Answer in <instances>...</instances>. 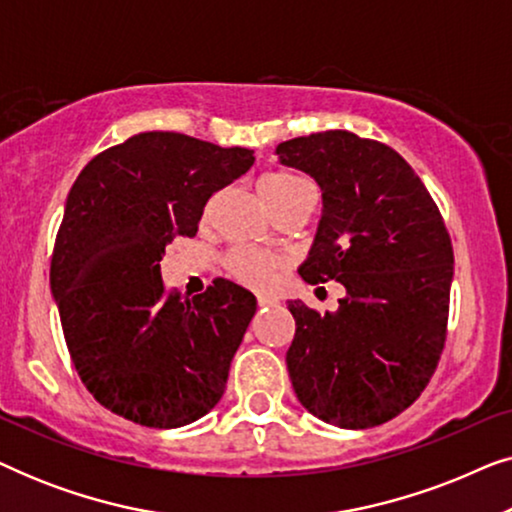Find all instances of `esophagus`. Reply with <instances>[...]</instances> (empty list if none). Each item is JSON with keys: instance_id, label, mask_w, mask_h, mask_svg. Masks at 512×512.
<instances>
[{"instance_id": "1", "label": "esophagus", "mask_w": 512, "mask_h": 512, "mask_svg": "<svg viewBox=\"0 0 512 512\" xmlns=\"http://www.w3.org/2000/svg\"><path fill=\"white\" fill-rule=\"evenodd\" d=\"M256 303H258V307H270V305H275L277 300L270 298V296H258Z\"/></svg>"}]
</instances>
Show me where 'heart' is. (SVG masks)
Returning <instances> with one entry per match:
<instances>
[{"label": "heart", "instance_id": "heart-1", "mask_svg": "<svg viewBox=\"0 0 512 512\" xmlns=\"http://www.w3.org/2000/svg\"><path fill=\"white\" fill-rule=\"evenodd\" d=\"M258 191H261V198L272 214L279 212L282 207L293 205V202L314 200L310 181L296 172L286 170L265 174L261 184H258ZM226 268L230 277L237 279L240 284L251 286V289H268L275 282L277 272L282 268V261L270 254H258V251L251 249H235L226 258Z\"/></svg>", "mask_w": 512, "mask_h": 512}]
</instances>
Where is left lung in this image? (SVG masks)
Returning a JSON list of instances; mask_svg holds the SVG:
<instances>
[{
	"label": "left lung",
	"instance_id": "obj_1",
	"mask_svg": "<svg viewBox=\"0 0 512 512\" xmlns=\"http://www.w3.org/2000/svg\"><path fill=\"white\" fill-rule=\"evenodd\" d=\"M277 153L324 195L300 277L347 289L338 312L289 303L293 389L340 429L389 422L417 401L445 347L454 251L443 216L415 170L375 139L326 130L282 142Z\"/></svg>",
	"mask_w": 512,
	"mask_h": 512
}]
</instances>
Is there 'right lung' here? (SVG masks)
I'll use <instances>...</instances> for the list:
<instances>
[{"label":"right lung","mask_w":512,"mask_h":512,"mask_svg":"<svg viewBox=\"0 0 512 512\" xmlns=\"http://www.w3.org/2000/svg\"><path fill=\"white\" fill-rule=\"evenodd\" d=\"M254 165L179 132H139L97 153L69 191L51 256V291L81 382L104 408L177 429L221 401L230 361L256 312L254 293L214 279L167 291L160 261L193 237L207 200Z\"/></svg>","instance_id":"right-lung-1"}]
</instances>
